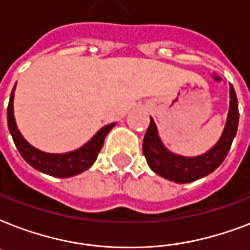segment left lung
<instances>
[{
  "label": "left lung",
  "instance_id": "obj_1",
  "mask_svg": "<svg viewBox=\"0 0 250 250\" xmlns=\"http://www.w3.org/2000/svg\"><path fill=\"white\" fill-rule=\"evenodd\" d=\"M239 125V105L233 86L229 84V109L225 129L213 148L197 157L175 154L166 148L158 135V129L152 118L143 141L144 153L149 167L157 175L174 183H190L211 174L221 166L229 153Z\"/></svg>",
  "mask_w": 250,
  "mask_h": 250
}]
</instances>
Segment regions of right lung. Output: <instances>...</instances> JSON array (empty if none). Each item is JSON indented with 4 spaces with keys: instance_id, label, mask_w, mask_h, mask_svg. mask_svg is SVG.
<instances>
[{
    "instance_id": "1",
    "label": "right lung",
    "mask_w": 250,
    "mask_h": 250,
    "mask_svg": "<svg viewBox=\"0 0 250 250\" xmlns=\"http://www.w3.org/2000/svg\"><path fill=\"white\" fill-rule=\"evenodd\" d=\"M15 86L17 84L14 85L13 92L10 94L9 106H7V125H9V131L13 136L15 146L21 154V157L24 158L25 162L31 165L33 168L46 175H50V176H56V178H70V176H75V175L88 170L94 164V161L104 145L106 135L115 125V123L102 127L86 144L80 146L79 149L72 150V152L62 153V154L42 152L29 144L23 137L21 131L18 129L15 117H14Z\"/></svg>"
}]
</instances>
